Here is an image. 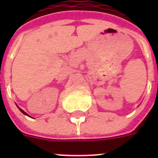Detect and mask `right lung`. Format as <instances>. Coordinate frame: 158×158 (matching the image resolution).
Masks as SVG:
<instances>
[{"instance_id":"obj_1","label":"right lung","mask_w":158,"mask_h":158,"mask_svg":"<svg viewBox=\"0 0 158 158\" xmlns=\"http://www.w3.org/2000/svg\"><path fill=\"white\" fill-rule=\"evenodd\" d=\"M16 106H17V105H16ZM17 107H18V108H19V111H21V112H22V113H23V114H24V115H27V116H29V115H27V113L25 112V111H23V110H22V109H21V108H19V107H18V106H17ZM29 117H30V116H29Z\"/></svg>"}]
</instances>
